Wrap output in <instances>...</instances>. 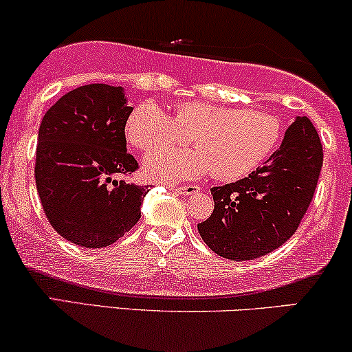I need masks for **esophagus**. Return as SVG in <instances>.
Wrapping results in <instances>:
<instances>
[{
    "label": "esophagus",
    "mask_w": 352,
    "mask_h": 352,
    "mask_svg": "<svg viewBox=\"0 0 352 352\" xmlns=\"http://www.w3.org/2000/svg\"><path fill=\"white\" fill-rule=\"evenodd\" d=\"M173 190L179 195H194L197 192H200V187H197L194 184L189 186H181V187H173Z\"/></svg>",
    "instance_id": "esophagus-1"
}]
</instances>
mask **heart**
Instances as JSON below:
<instances>
[{
  "mask_svg": "<svg viewBox=\"0 0 352 352\" xmlns=\"http://www.w3.org/2000/svg\"><path fill=\"white\" fill-rule=\"evenodd\" d=\"M126 136L141 151L181 146L192 139L197 151L165 148L144 160L148 177L186 181L211 170L218 179H239L256 170L280 139V123L259 110H239L201 100L175 105V115L155 100L129 113Z\"/></svg>",
  "mask_w": 352,
  "mask_h": 352,
  "instance_id": "1",
  "label": "heart"
}]
</instances>
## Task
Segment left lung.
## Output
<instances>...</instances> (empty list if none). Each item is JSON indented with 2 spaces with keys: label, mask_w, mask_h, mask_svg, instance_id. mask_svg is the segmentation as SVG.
I'll list each match as a JSON object with an SVG mask.
<instances>
[{
  "label": "left lung",
  "mask_w": 352,
  "mask_h": 352,
  "mask_svg": "<svg viewBox=\"0 0 352 352\" xmlns=\"http://www.w3.org/2000/svg\"><path fill=\"white\" fill-rule=\"evenodd\" d=\"M322 163L314 124L307 117H296L266 165L211 189L214 210L197 226L200 237L230 261L254 259L282 247L309 208Z\"/></svg>",
  "instance_id": "8db88e82"
}]
</instances>
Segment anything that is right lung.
I'll return each mask as SVG.
<instances>
[{
	"label": "right lung",
	"instance_id": "obj_1",
	"mask_svg": "<svg viewBox=\"0 0 352 352\" xmlns=\"http://www.w3.org/2000/svg\"><path fill=\"white\" fill-rule=\"evenodd\" d=\"M128 107L122 86H80L45 113L38 131L35 181L45 214L62 237L104 248L141 218L148 186L113 176L139 165L126 152Z\"/></svg>",
	"mask_w": 352,
	"mask_h": 352
}]
</instances>
